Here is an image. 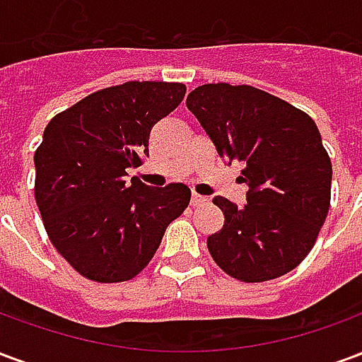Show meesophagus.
<instances>
[{
	"label": "esophagus",
	"instance_id": "1",
	"mask_svg": "<svg viewBox=\"0 0 362 362\" xmlns=\"http://www.w3.org/2000/svg\"><path fill=\"white\" fill-rule=\"evenodd\" d=\"M189 204H192V207H202V205L207 204V197L205 196H199V194H192V199H189Z\"/></svg>",
	"mask_w": 362,
	"mask_h": 362
}]
</instances>
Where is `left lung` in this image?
Masks as SVG:
<instances>
[{"label":"left lung","instance_id":"8db88e82","mask_svg":"<svg viewBox=\"0 0 362 362\" xmlns=\"http://www.w3.org/2000/svg\"><path fill=\"white\" fill-rule=\"evenodd\" d=\"M186 106L219 157L246 165V205L213 199L225 215L207 238L215 264L244 283L295 269L316 243L332 197V160L314 119L250 85L207 83Z\"/></svg>","mask_w":362,"mask_h":362}]
</instances>
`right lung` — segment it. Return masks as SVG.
<instances>
[{"label": "right lung", "instance_id": "right-lung-1", "mask_svg": "<svg viewBox=\"0 0 362 362\" xmlns=\"http://www.w3.org/2000/svg\"><path fill=\"white\" fill-rule=\"evenodd\" d=\"M186 85L127 81L59 112L35 153V197L54 248L96 283L134 279L155 256L166 227L189 204V188L127 184V168L149 157L158 119L182 103Z\"/></svg>", "mask_w": 362, "mask_h": 362}]
</instances>
